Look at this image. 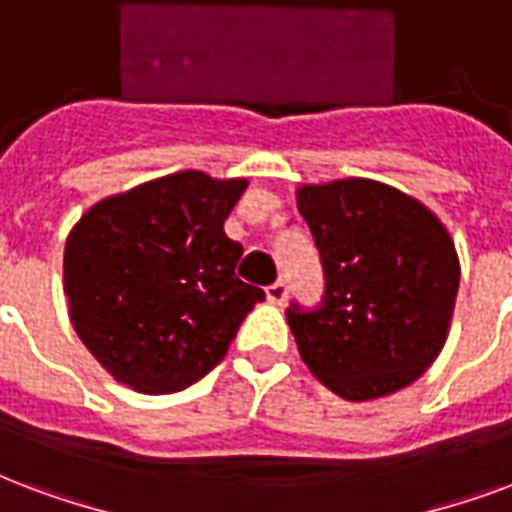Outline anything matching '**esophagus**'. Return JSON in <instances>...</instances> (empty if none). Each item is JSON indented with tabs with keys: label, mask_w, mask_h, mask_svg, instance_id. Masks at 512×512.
Listing matches in <instances>:
<instances>
[{
	"label": "esophagus",
	"mask_w": 512,
	"mask_h": 512,
	"mask_svg": "<svg viewBox=\"0 0 512 512\" xmlns=\"http://www.w3.org/2000/svg\"><path fill=\"white\" fill-rule=\"evenodd\" d=\"M288 297V286L286 280H275L272 286H267V299H270L272 305H283Z\"/></svg>",
	"instance_id": "1"
}]
</instances>
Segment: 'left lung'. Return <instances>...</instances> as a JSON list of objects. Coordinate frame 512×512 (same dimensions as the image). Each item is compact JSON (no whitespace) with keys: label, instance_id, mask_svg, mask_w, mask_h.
Masks as SVG:
<instances>
[{"label":"left lung","instance_id":"1","mask_svg":"<svg viewBox=\"0 0 512 512\" xmlns=\"http://www.w3.org/2000/svg\"><path fill=\"white\" fill-rule=\"evenodd\" d=\"M324 267L318 307H288L299 356L337 397L367 402L421 378L459 291L448 229L418 199L367 178L297 191Z\"/></svg>","mask_w":512,"mask_h":512}]
</instances>
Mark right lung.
<instances>
[{
    "mask_svg": "<svg viewBox=\"0 0 512 512\" xmlns=\"http://www.w3.org/2000/svg\"><path fill=\"white\" fill-rule=\"evenodd\" d=\"M245 188L186 169L102 199L69 232V321L118 383L142 394L197 383L264 299L234 275L242 245L224 232Z\"/></svg>",
    "mask_w": 512,
    "mask_h": 512,
    "instance_id": "obj_1",
    "label": "right lung"
}]
</instances>
